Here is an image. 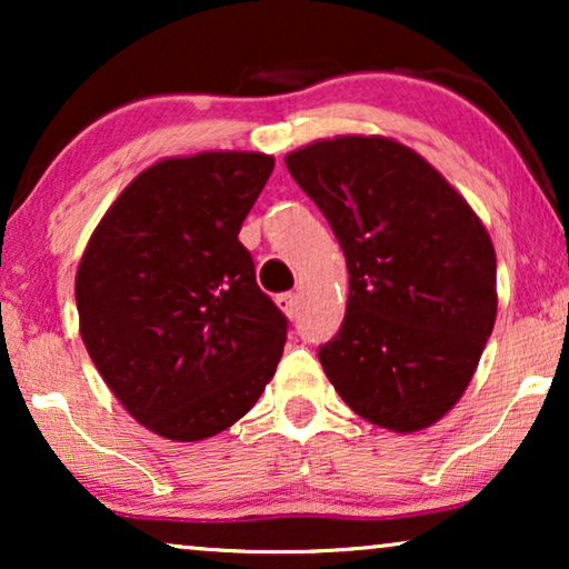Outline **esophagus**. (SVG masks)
<instances>
[{
    "mask_svg": "<svg viewBox=\"0 0 569 569\" xmlns=\"http://www.w3.org/2000/svg\"><path fill=\"white\" fill-rule=\"evenodd\" d=\"M277 306H279V310H282L287 318H298V295H295V292L279 295Z\"/></svg>",
    "mask_w": 569,
    "mask_h": 569,
    "instance_id": "1",
    "label": "esophagus"
}]
</instances>
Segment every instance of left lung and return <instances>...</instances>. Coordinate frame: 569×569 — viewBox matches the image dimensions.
<instances>
[{
	"label": "left lung",
	"instance_id": "obj_1",
	"mask_svg": "<svg viewBox=\"0 0 569 569\" xmlns=\"http://www.w3.org/2000/svg\"><path fill=\"white\" fill-rule=\"evenodd\" d=\"M284 162L347 259L345 321L318 349L326 378L368 422L425 430L461 399L492 333L489 232L461 193L396 139H318Z\"/></svg>",
	"mask_w": 569,
	"mask_h": 569
}]
</instances>
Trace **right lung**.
<instances>
[{"instance_id":"right-lung-1","label":"right lung","mask_w":569,"mask_h":569,"mask_svg":"<svg viewBox=\"0 0 569 569\" xmlns=\"http://www.w3.org/2000/svg\"><path fill=\"white\" fill-rule=\"evenodd\" d=\"M271 170L263 152L154 162L84 248L74 282L82 341L123 409L160 438L228 430L274 376L287 318L238 240Z\"/></svg>"}]
</instances>
